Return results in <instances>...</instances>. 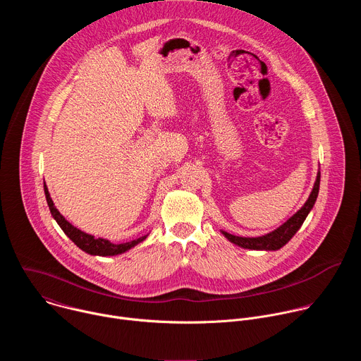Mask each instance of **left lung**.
<instances>
[{"instance_id": "obj_1", "label": "left lung", "mask_w": 361, "mask_h": 361, "mask_svg": "<svg viewBox=\"0 0 361 361\" xmlns=\"http://www.w3.org/2000/svg\"><path fill=\"white\" fill-rule=\"evenodd\" d=\"M319 188H320V171L317 173V178L314 183V187L312 190L310 197L304 202L302 207L293 216L290 217L283 226H280L277 230L262 235V237H238V235H233L227 231H221L224 234L226 238H228V241H231L235 245H240L243 248H248V250H266V251H271V250H279L283 245H286L293 235L298 231V228L302 226L305 217L308 216V213L312 212L313 205L317 200L319 195Z\"/></svg>"}]
</instances>
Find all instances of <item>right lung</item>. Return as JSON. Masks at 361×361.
I'll return each instance as SVG.
<instances>
[{
    "label": "right lung",
    "mask_w": 361,
    "mask_h": 361,
    "mask_svg": "<svg viewBox=\"0 0 361 361\" xmlns=\"http://www.w3.org/2000/svg\"><path fill=\"white\" fill-rule=\"evenodd\" d=\"M44 192H45V198H47V204L49 207L51 216L54 217V220L59 223V226L61 227V230L70 237V240L82 251L91 254V255H102V257H107V255H117V254H123L126 251H128L130 248H133L134 245H137L138 243L144 241L147 238V235H142L137 240L128 241V243H121V244H114L106 238H95L91 234H87L81 230H78L77 227H74L71 223H68L57 210V207L54 205L53 200L49 197L48 188L44 183Z\"/></svg>",
    "instance_id": "add662e5"
}]
</instances>
